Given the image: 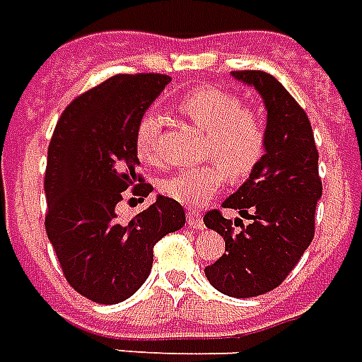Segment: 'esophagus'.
<instances>
[{
  "instance_id": "34e87169",
  "label": "esophagus",
  "mask_w": 362,
  "mask_h": 362,
  "mask_svg": "<svg viewBox=\"0 0 362 362\" xmlns=\"http://www.w3.org/2000/svg\"><path fill=\"white\" fill-rule=\"evenodd\" d=\"M187 224H189V228H193V230H203V228H205L203 218H201L199 212L195 211L187 212Z\"/></svg>"
}]
</instances>
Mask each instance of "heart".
<instances>
[{"label":"heart","mask_w":362,"mask_h":362,"mask_svg":"<svg viewBox=\"0 0 362 362\" xmlns=\"http://www.w3.org/2000/svg\"><path fill=\"white\" fill-rule=\"evenodd\" d=\"M182 115L206 132L203 156L218 163H209L176 173L163 182V193L184 206H201L224 186L226 170L231 178L241 180L256 169L266 151V127L255 112L243 107L235 95L216 87L192 90L178 104ZM161 119L148 112L136 127V156L142 163L159 165L157 136Z\"/></svg>","instance_id":"heart-1"}]
</instances>
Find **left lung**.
<instances>
[{"label": "left lung", "instance_id": "left-lung-1", "mask_svg": "<svg viewBox=\"0 0 362 362\" xmlns=\"http://www.w3.org/2000/svg\"><path fill=\"white\" fill-rule=\"evenodd\" d=\"M233 77L255 87L264 100L266 153L247 182L222 203L250 224L235 220L241 228L235 231L220 211L205 214L206 228L226 241V255L206 266L205 275L222 294L252 298L277 288L310 247L322 184L311 123L291 93L266 71H233Z\"/></svg>", "mask_w": 362, "mask_h": 362}]
</instances>
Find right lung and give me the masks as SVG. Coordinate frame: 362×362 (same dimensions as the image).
Masks as SVG:
<instances>
[{"instance_id": "add662e5", "label": "right lung", "mask_w": 362, "mask_h": 362, "mask_svg": "<svg viewBox=\"0 0 362 362\" xmlns=\"http://www.w3.org/2000/svg\"><path fill=\"white\" fill-rule=\"evenodd\" d=\"M170 77L119 74L66 107L47 151L45 230L66 281L96 303H119L151 272L153 247L186 224L178 201L157 195L131 222L115 206L153 192L136 173V127Z\"/></svg>"}]
</instances>
